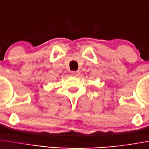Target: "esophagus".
<instances>
[{"instance_id":"34e87169","label":"esophagus","mask_w":149,"mask_h":149,"mask_svg":"<svg viewBox=\"0 0 149 149\" xmlns=\"http://www.w3.org/2000/svg\"><path fill=\"white\" fill-rule=\"evenodd\" d=\"M78 73H79L78 71H71V75L75 76V75H77Z\"/></svg>"}]
</instances>
